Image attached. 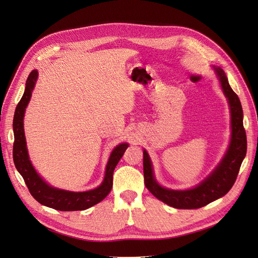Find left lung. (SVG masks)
Returning a JSON list of instances; mask_svg holds the SVG:
<instances>
[{"mask_svg":"<svg viewBox=\"0 0 258 258\" xmlns=\"http://www.w3.org/2000/svg\"><path fill=\"white\" fill-rule=\"evenodd\" d=\"M220 81L223 93L230 109L231 136L224 157L199 184L187 190H172L161 185L154 177L153 167L148 152L143 150L144 183L149 192L169 207L179 210H194L226 195L232 187L247 152V137L243 124V109L238 96L231 89L227 77L221 67L213 66Z\"/></svg>","mask_w":258,"mask_h":258,"instance_id":"obj_1","label":"left lung"}]
</instances>
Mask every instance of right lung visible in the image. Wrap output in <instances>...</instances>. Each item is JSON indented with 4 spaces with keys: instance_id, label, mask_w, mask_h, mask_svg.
I'll return each mask as SVG.
<instances>
[{
    "instance_id": "right-lung-1",
    "label": "right lung",
    "mask_w": 258,
    "mask_h": 258,
    "mask_svg": "<svg viewBox=\"0 0 258 258\" xmlns=\"http://www.w3.org/2000/svg\"><path fill=\"white\" fill-rule=\"evenodd\" d=\"M37 78L38 72L36 70L32 71L26 82L24 95L15 109L13 118L14 165L20 174L23 176L31 195L40 204L62 212L87 210L100 202L101 200H104L111 192L113 185L114 169L120 159L122 158L124 151L128 147V144L121 143L112 150L106 166L104 180H102V182L97 187L93 188V190L85 192H72L48 184L37 173V171L33 167L30 161L24 131V116L26 108L31 99L32 92L34 87H35Z\"/></svg>"
}]
</instances>
